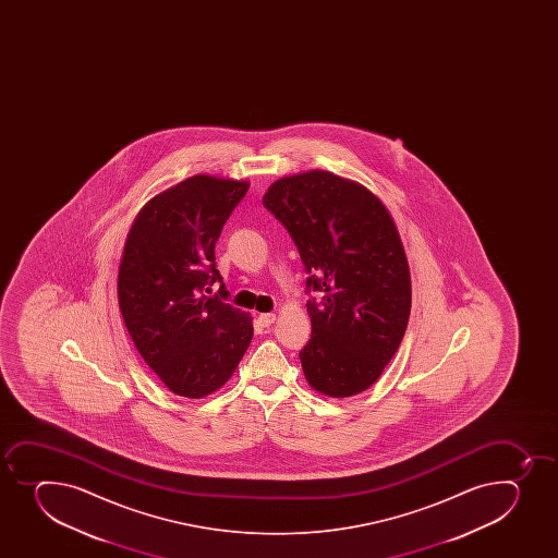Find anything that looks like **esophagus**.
<instances>
[{"instance_id":"34e87169","label":"esophagus","mask_w":558,"mask_h":558,"mask_svg":"<svg viewBox=\"0 0 558 558\" xmlns=\"http://www.w3.org/2000/svg\"><path fill=\"white\" fill-rule=\"evenodd\" d=\"M275 313H264V315L258 316L259 326L269 327L270 324H275Z\"/></svg>"}]
</instances>
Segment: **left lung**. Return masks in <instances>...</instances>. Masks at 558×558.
I'll list each match as a JSON object with an SVG mask.
<instances>
[{
  "label": "left lung",
  "instance_id": "8db88e82",
  "mask_svg": "<svg viewBox=\"0 0 558 558\" xmlns=\"http://www.w3.org/2000/svg\"><path fill=\"white\" fill-rule=\"evenodd\" d=\"M264 205L299 247L307 288L311 340L300 351L316 392L348 398L369 389L408 329L411 275L392 216L362 183L335 172H299L276 180Z\"/></svg>",
  "mask_w": 558,
  "mask_h": 558
}]
</instances>
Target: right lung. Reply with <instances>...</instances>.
<instances>
[{"label":"right lung","mask_w":558,"mask_h":558,"mask_svg":"<svg viewBox=\"0 0 558 558\" xmlns=\"http://www.w3.org/2000/svg\"><path fill=\"white\" fill-rule=\"evenodd\" d=\"M247 180L196 174L156 194L129 231L118 304L134 345L161 384L204 398L234 375L253 340L248 313L205 296L221 280L215 245Z\"/></svg>","instance_id":"obj_1"}]
</instances>
